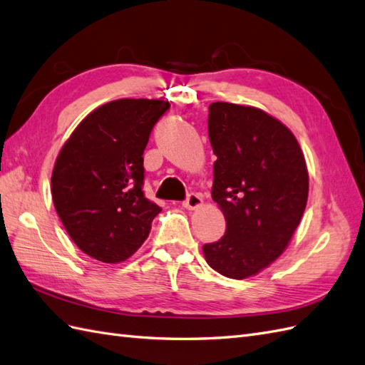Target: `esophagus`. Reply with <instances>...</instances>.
<instances>
[{"instance_id":"34e87169","label":"esophagus","mask_w":365,"mask_h":365,"mask_svg":"<svg viewBox=\"0 0 365 365\" xmlns=\"http://www.w3.org/2000/svg\"><path fill=\"white\" fill-rule=\"evenodd\" d=\"M202 203H203V200H202V197H200L199 194L190 192L188 197H186V200L183 202V207L186 210H197V208L202 207Z\"/></svg>"}]
</instances>
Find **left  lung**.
Wrapping results in <instances>:
<instances>
[{
	"label": "left lung",
	"mask_w": 365,
	"mask_h": 365,
	"mask_svg": "<svg viewBox=\"0 0 365 365\" xmlns=\"http://www.w3.org/2000/svg\"><path fill=\"white\" fill-rule=\"evenodd\" d=\"M212 200L225 216L223 237L203 245L222 276H256L287 250L308 199V171L296 137L282 121L253 106L210 105Z\"/></svg>",
	"instance_id": "left-lung-1"
}]
</instances>
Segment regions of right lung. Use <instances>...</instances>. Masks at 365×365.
<instances>
[{
  "mask_svg": "<svg viewBox=\"0 0 365 365\" xmlns=\"http://www.w3.org/2000/svg\"><path fill=\"white\" fill-rule=\"evenodd\" d=\"M170 101L120 98L92 110L61 146L52 200L83 253L120 264L146 240L162 208L143 194V151Z\"/></svg>",
  "mask_w": 365,
  "mask_h": 365,
  "instance_id": "1",
  "label": "right lung"
}]
</instances>
